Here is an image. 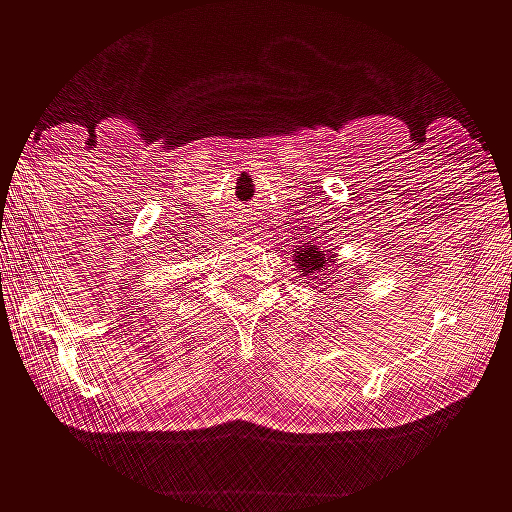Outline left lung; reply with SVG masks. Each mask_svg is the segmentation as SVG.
Listing matches in <instances>:
<instances>
[{
    "label": "left lung",
    "instance_id": "8db88e82",
    "mask_svg": "<svg viewBox=\"0 0 512 512\" xmlns=\"http://www.w3.org/2000/svg\"><path fill=\"white\" fill-rule=\"evenodd\" d=\"M334 253L325 250V247H317V244H305L302 250L296 247L294 262L299 276H314V279H322V285H328V265H331Z\"/></svg>",
    "mask_w": 512,
    "mask_h": 512
}]
</instances>
